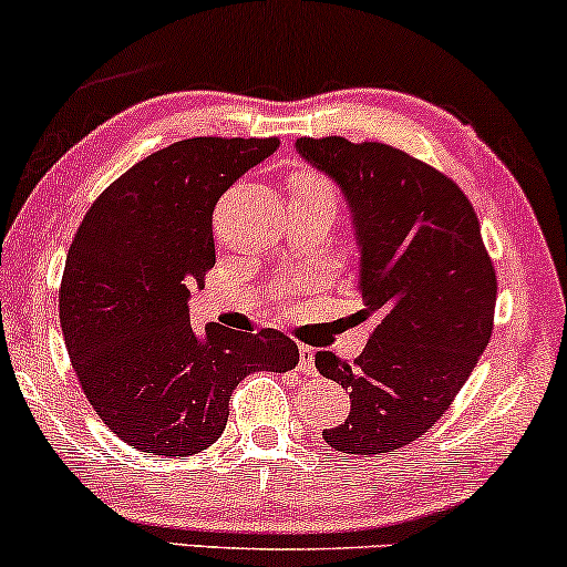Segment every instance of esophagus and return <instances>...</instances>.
I'll use <instances>...</instances> for the list:
<instances>
[{"label":"esophagus","mask_w":567,"mask_h":567,"mask_svg":"<svg viewBox=\"0 0 567 567\" xmlns=\"http://www.w3.org/2000/svg\"><path fill=\"white\" fill-rule=\"evenodd\" d=\"M299 370L307 374L315 372V351L310 347H299Z\"/></svg>","instance_id":"obj_1"}]
</instances>
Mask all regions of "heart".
<instances>
[{
	"label": "heart",
	"mask_w": 567,
	"mask_h": 567,
	"mask_svg": "<svg viewBox=\"0 0 567 567\" xmlns=\"http://www.w3.org/2000/svg\"><path fill=\"white\" fill-rule=\"evenodd\" d=\"M301 182H310V185H326V182L315 179V176H305V179H301Z\"/></svg>",
	"instance_id": "heart-1"
}]
</instances>
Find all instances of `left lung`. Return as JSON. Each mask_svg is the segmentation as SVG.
Here are the masks:
<instances>
[{"label": "left lung", "mask_w": 567, "mask_h": 567, "mask_svg": "<svg viewBox=\"0 0 567 567\" xmlns=\"http://www.w3.org/2000/svg\"><path fill=\"white\" fill-rule=\"evenodd\" d=\"M293 148L341 189L359 249V320L374 330L354 362L318 351L351 411L322 432L336 451L391 453L427 432L487 349L497 281L468 197L445 174L382 143L299 137Z\"/></svg>", "instance_id": "obj_1"}]
</instances>
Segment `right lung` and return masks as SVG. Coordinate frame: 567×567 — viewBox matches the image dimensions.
Here are the masks:
<instances>
[{"label":"right lung","instance_id":"right-lung-1","mask_svg":"<svg viewBox=\"0 0 567 567\" xmlns=\"http://www.w3.org/2000/svg\"><path fill=\"white\" fill-rule=\"evenodd\" d=\"M278 145L179 140L106 187L72 239L59 291L64 343L95 414L137 451H205L226 427L239 380L299 362L281 330L189 326V291L216 266L213 208Z\"/></svg>","mask_w":567,"mask_h":567}]
</instances>
